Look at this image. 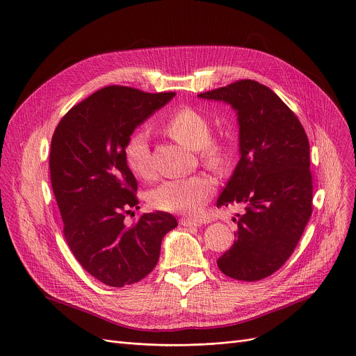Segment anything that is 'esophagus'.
Instances as JSON below:
<instances>
[{
	"mask_svg": "<svg viewBox=\"0 0 356 356\" xmlns=\"http://www.w3.org/2000/svg\"><path fill=\"white\" fill-rule=\"evenodd\" d=\"M180 225L181 226H186V227H194V226H198V222L194 220V219H190V218H181L180 220Z\"/></svg>",
	"mask_w": 356,
	"mask_h": 356,
	"instance_id": "esophagus-1",
	"label": "esophagus"
}]
</instances>
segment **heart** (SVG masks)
<instances>
[{"mask_svg": "<svg viewBox=\"0 0 356 356\" xmlns=\"http://www.w3.org/2000/svg\"><path fill=\"white\" fill-rule=\"evenodd\" d=\"M165 131L190 149L198 151L202 165L220 172L230 161L229 145L220 138H211V126L200 111L183 107L175 111L163 124ZM124 158L130 170L149 179L154 166L147 130H136L126 141ZM215 191V181L207 175H195L186 179L166 180L149 191V204L159 211L176 213H197Z\"/></svg>", "mask_w": 356, "mask_h": 356, "instance_id": "heart-1", "label": "heart"}]
</instances>
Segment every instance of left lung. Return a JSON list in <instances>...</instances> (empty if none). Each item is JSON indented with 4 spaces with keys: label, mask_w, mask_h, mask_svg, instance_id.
<instances>
[{
    "label": "left lung",
    "mask_w": 356,
    "mask_h": 356,
    "mask_svg": "<svg viewBox=\"0 0 356 356\" xmlns=\"http://www.w3.org/2000/svg\"><path fill=\"white\" fill-rule=\"evenodd\" d=\"M238 113L241 161L216 207L243 204L232 248L219 270L239 281H260L293 253L312 215L310 147L295 113L266 85L242 79L198 95ZM236 220V219H234Z\"/></svg>",
    "instance_id": "obj_1"
}]
</instances>
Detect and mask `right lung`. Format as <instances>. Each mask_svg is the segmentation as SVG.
<instances>
[{"instance_id":"add662e5","label":"right lung","mask_w":356,"mask_h":356,"mask_svg":"<svg viewBox=\"0 0 356 356\" xmlns=\"http://www.w3.org/2000/svg\"><path fill=\"white\" fill-rule=\"evenodd\" d=\"M175 95L106 86L70 108L53 134L49 166L64 238L78 263L108 286L145 278L159 260L163 236L177 226L162 211L124 223L126 213L140 208L126 141Z\"/></svg>"}]
</instances>
